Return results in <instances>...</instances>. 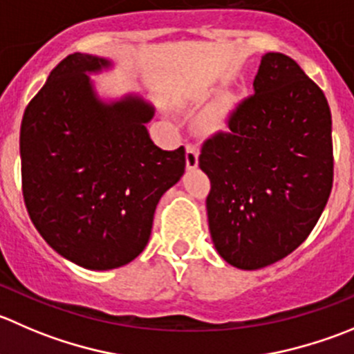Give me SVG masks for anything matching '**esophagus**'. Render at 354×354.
I'll return each mask as SVG.
<instances>
[{
    "label": "esophagus",
    "mask_w": 354,
    "mask_h": 354,
    "mask_svg": "<svg viewBox=\"0 0 354 354\" xmlns=\"http://www.w3.org/2000/svg\"><path fill=\"white\" fill-rule=\"evenodd\" d=\"M185 150H187V156H185L187 169H195L198 166V147L195 143H187Z\"/></svg>",
    "instance_id": "esophagus-1"
}]
</instances>
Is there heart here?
Returning <instances> with one entry per match:
<instances>
[{"label": "heart", "mask_w": 354, "mask_h": 354, "mask_svg": "<svg viewBox=\"0 0 354 354\" xmlns=\"http://www.w3.org/2000/svg\"><path fill=\"white\" fill-rule=\"evenodd\" d=\"M230 112V102L221 100L218 104L211 105L207 111L202 114L201 121H198V126L204 133H216L225 126L226 118H228Z\"/></svg>", "instance_id": "1"}]
</instances>
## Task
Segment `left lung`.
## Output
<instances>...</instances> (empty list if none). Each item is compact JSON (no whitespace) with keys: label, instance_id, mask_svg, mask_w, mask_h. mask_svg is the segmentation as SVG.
<instances>
[{"label":"left lung","instance_id":"left-lung-1","mask_svg":"<svg viewBox=\"0 0 354 354\" xmlns=\"http://www.w3.org/2000/svg\"><path fill=\"white\" fill-rule=\"evenodd\" d=\"M254 93L202 143L211 181L209 230L219 256L259 270L296 250L320 219L334 181L332 115L294 58L266 53Z\"/></svg>","mask_w":354,"mask_h":354}]
</instances>
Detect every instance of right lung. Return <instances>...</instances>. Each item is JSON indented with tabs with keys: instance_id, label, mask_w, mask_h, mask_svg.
<instances>
[{
	"instance_id": "obj_1",
	"label": "right lung",
	"mask_w": 354,
	"mask_h": 354,
	"mask_svg": "<svg viewBox=\"0 0 354 354\" xmlns=\"http://www.w3.org/2000/svg\"><path fill=\"white\" fill-rule=\"evenodd\" d=\"M72 53L48 75L20 126L22 194L48 245L88 270L135 259L150 239L159 198L185 173V149H159L138 97L104 104L86 72L109 67Z\"/></svg>"
}]
</instances>
